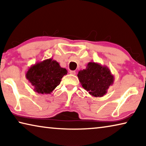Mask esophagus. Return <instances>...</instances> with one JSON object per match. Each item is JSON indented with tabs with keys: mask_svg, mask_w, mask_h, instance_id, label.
I'll return each mask as SVG.
<instances>
[{
	"mask_svg": "<svg viewBox=\"0 0 146 146\" xmlns=\"http://www.w3.org/2000/svg\"><path fill=\"white\" fill-rule=\"evenodd\" d=\"M70 73L71 74V75H76V71H70Z\"/></svg>",
	"mask_w": 146,
	"mask_h": 146,
	"instance_id": "34e87169",
	"label": "esophagus"
}]
</instances>
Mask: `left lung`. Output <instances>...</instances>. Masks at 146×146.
I'll use <instances>...</instances> for the list:
<instances>
[{
  "label": "left lung",
  "instance_id": "1",
  "mask_svg": "<svg viewBox=\"0 0 146 146\" xmlns=\"http://www.w3.org/2000/svg\"><path fill=\"white\" fill-rule=\"evenodd\" d=\"M78 78L82 88L95 97H102L114 82V76L107 66L90 62L85 70H80Z\"/></svg>",
  "mask_w": 146,
  "mask_h": 146
}]
</instances>
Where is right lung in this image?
<instances>
[{"label": "right lung", "instance_id": "right-lung-1", "mask_svg": "<svg viewBox=\"0 0 146 146\" xmlns=\"http://www.w3.org/2000/svg\"><path fill=\"white\" fill-rule=\"evenodd\" d=\"M67 73L66 69L61 68L58 62L49 58L32 65L27 71L26 78L33 86L35 92L50 94Z\"/></svg>", "mask_w": 146, "mask_h": 146}]
</instances>
